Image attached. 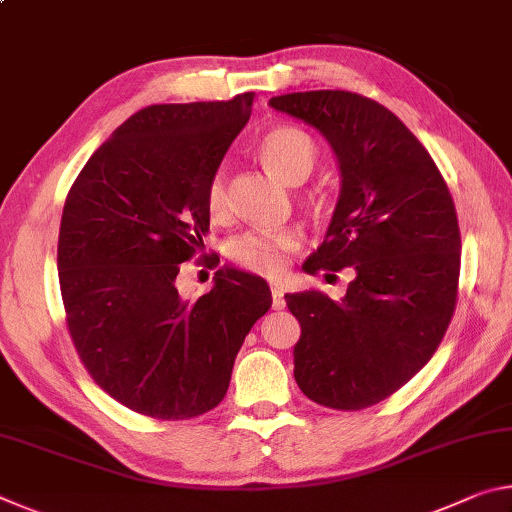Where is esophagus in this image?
I'll use <instances>...</instances> for the list:
<instances>
[{
	"label": "esophagus",
	"mask_w": 512,
	"mask_h": 512,
	"mask_svg": "<svg viewBox=\"0 0 512 512\" xmlns=\"http://www.w3.org/2000/svg\"><path fill=\"white\" fill-rule=\"evenodd\" d=\"M271 296H273V309H284V305H287V302H284V291L280 287H273Z\"/></svg>",
	"instance_id": "1"
}]
</instances>
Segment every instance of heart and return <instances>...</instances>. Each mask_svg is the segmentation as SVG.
<instances>
[{
	"label": "heart",
	"instance_id": "1",
	"mask_svg": "<svg viewBox=\"0 0 512 512\" xmlns=\"http://www.w3.org/2000/svg\"><path fill=\"white\" fill-rule=\"evenodd\" d=\"M259 155L277 178L284 183H302L316 167L318 146L311 135L298 126H275L259 140ZM205 212L212 221L228 216V192H225V171L219 167L205 183ZM300 239L296 232H246L230 241L228 262L259 277H280L289 264V255L296 253Z\"/></svg>",
	"mask_w": 512,
	"mask_h": 512
}]
</instances>
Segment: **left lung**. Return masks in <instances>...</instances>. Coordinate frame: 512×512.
I'll use <instances>...</instances> for the list:
<instances>
[{
	"mask_svg": "<svg viewBox=\"0 0 512 512\" xmlns=\"http://www.w3.org/2000/svg\"><path fill=\"white\" fill-rule=\"evenodd\" d=\"M271 106L318 128L341 167L339 203L305 271L354 268L343 300L284 296L302 327L293 377L327 409H368L422 370L452 323L461 273L452 194L418 137L377 101L314 90Z\"/></svg>",
	"mask_w": 512,
	"mask_h": 512,
	"instance_id": "8db88e82",
	"label": "left lung"
}]
</instances>
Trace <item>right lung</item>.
Instances as JSON below:
<instances>
[{
  "label": "right lung",
  "mask_w": 512,
  "mask_h": 512,
  "mask_svg": "<svg viewBox=\"0 0 512 512\" xmlns=\"http://www.w3.org/2000/svg\"><path fill=\"white\" fill-rule=\"evenodd\" d=\"M253 92L158 103L128 117L85 162L65 198L58 282L67 332L112 400L155 420L212 411L237 352L271 307L262 277L216 271L196 302L176 275L210 230L203 194L241 133ZM201 264L216 266L212 255Z\"/></svg>",
  "instance_id": "1"
}]
</instances>
